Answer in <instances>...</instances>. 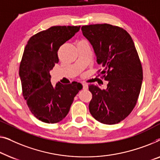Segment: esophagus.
Instances as JSON below:
<instances>
[{"instance_id": "obj_1", "label": "esophagus", "mask_w": 160, "mask_h": 160, "mask_svg": "<svg viewBox=\"0 0 160 160\" xmlns=\"http://www.w3.org/2000/svg\"><path fill=\"white\" fill-rule=\"evenodd\" d=\"M82 88L84 90H88V85L86 83H82Z\"/></svg>"}]
</instances>
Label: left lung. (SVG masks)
Masks as SVG:
<instances>
[{
  "label": "left lung",
  "instance_id": "1",
  "mask_svg": "<svg viewBox=\"0 0 160 160\" xmlns=\"http://www.w3.org/2000/svg\"><path fill=\"white\" fill-rule=\"evenodd\" d=\"M82 35L102 65L107 88L102 90L90 84L93 98L89 103L91 115L98 122L113 125L121 122L133 109L140 93L143 70L132 38L127 31L108 24L82 26Z\"/></svg>",
  "mask_w": 160,
  "mask_h": 160
}]
</instances>
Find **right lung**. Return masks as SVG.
Wrapping results in <instances>:
<instances>
[{"label":"right lung","mask_w":160,"mask_h":160,"mask_svg":"<svg viewBox=\"0 0 160 160\" xmlns=\"http://www.w3.org/2000/svg\"><path fill=\"white\" fill-rule=\"evenodd\" d=\"M80 26H54L33 35L24 48L19 66L22 92L36 118L57 123L67 115L74 98L82 85L72 82L63 85L51 82L50 71L58 62L60 46L80 30Z\"/></svg>","instance_id":"right-lung-1"}]
</instances>
